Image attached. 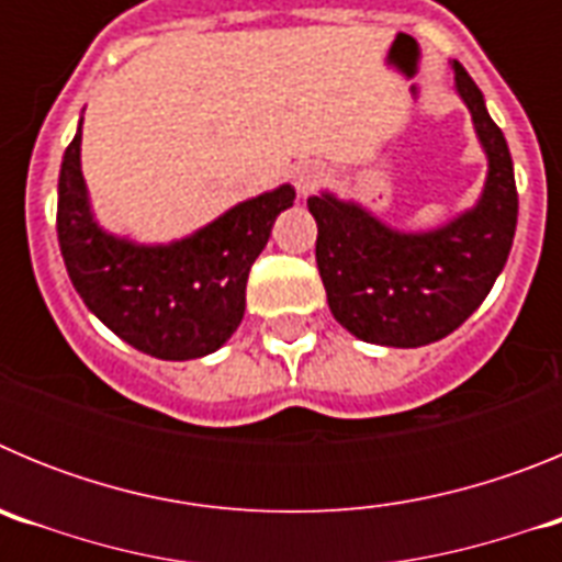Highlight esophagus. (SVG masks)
<instances>
[{"label": "esophagus", "mask_w": 562, "mask_h": 562, "mask_svg": "<svg viewBox=\"0 0 562 562\" xmlns=\"http://www.w3.org/2000/svg\"><path fill=\"white\" fill-rule=\"evenodd\" d=\"M321 180H324V168L317 166V162H301L292 171V186H295L297 196H310Z\"/></svg>", "instance_id": "1"}]
</instances>
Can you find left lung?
Returning a JSON list of instances; mask_svg holds the SVG:
<instances>
[{"mask_svg":"<svg viewBox=\"0 0 562 562\" xmlns=\"http://www.w3.org/2000/svg\"><path fill=\"white\" fill-rule=\"evenodd\" d=\"M453 89L486 157L479 200L428 231H400L357 200L310 196L315 258L337 324L357 340L416 349L448 337L481 306L513 250L518 191L504 132L459 61Z\"/></svg>","mask_w":562,"mask_h":562,"instance_id":"obj_1","label":"left lung"}]
</instances>
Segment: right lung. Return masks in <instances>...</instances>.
I'll return each instance as SVG.
<instances>
[{"label": "right lung", "mask_w": 562, "mask_h": 562, "mask_svg": "<svg viewBox=\"0 0 562 562\" xmlns=\"http://www.w3.org/2000/svg\"><path fill=\"white\" fill-rule=\"evenodd\" d=\"M83 123V117H81ZM81 123L58 173V245L87 310L143 355L196 360L245 317L247 276L272 222L292 207L290 182L227 207L171 241H134L98 222L81 171Z\"/></svg>", "instance_id": "obj_1"}]
</instances>
